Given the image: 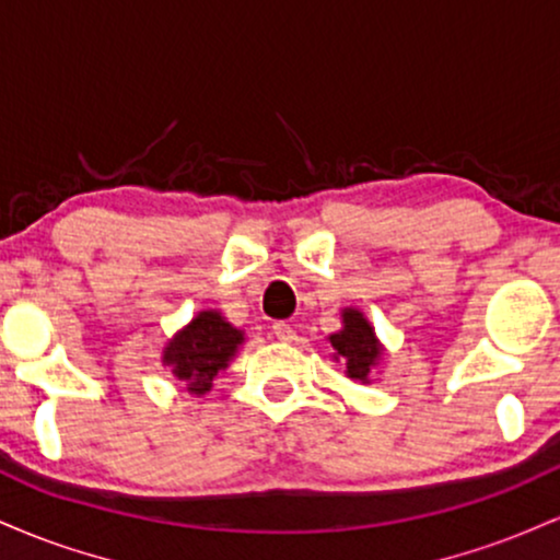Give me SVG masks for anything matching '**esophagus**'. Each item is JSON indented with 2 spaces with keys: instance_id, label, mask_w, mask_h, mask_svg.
<instances>
[{
  "instance_id": "obj_1",
  "label": "esophagus",
  "mask_w": 560,
  "mask_h": 560,
  "mask_svg": "<svg viewBox=\"0 0 560 560\" xmlns=\"http://www.w3.org/2000/svg\"><path fill=\"white\" fill-rule=\"evenodd\" d=\"M273 334L276 339H281V342H294V339H298V331H294L292 324H287V320H276Z\"/></svg>"
}]
</instances>
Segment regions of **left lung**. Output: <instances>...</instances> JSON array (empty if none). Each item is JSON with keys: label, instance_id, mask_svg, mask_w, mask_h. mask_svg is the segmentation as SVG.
<instances>
[{"label": "left lung", "instance_id": "obj_1", "mask_svg": "<svg viewBox=\"0 0 560 560\" xmlns=\"http://www.w3.org/2000/svg\"><path fill=\"white\" fill-rule=\"evenodd\" d=\"M334 347V361L345 363L347 378L369 384L371 369L382 361L384 347L376 339L374 326L363 316L358 307H345L342 311V329L329 334Z\"/></svg>", "mask_w": 560, "mask_h": 560}]
</instances>
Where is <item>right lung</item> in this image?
<instances>
[{
	"label": "right lung",
	"mask_w": 560,
	"mask_h": 560,
	"mask_svg": "<svg viewBox=\"0 0 560 560\" xmlns=\"http://www.w3.org/2000/svg\"><path fill=\"white\" fill-rule=\"evenodd\" d=\"M242 342L244 334L221 313L202 311L163 347V365H171L173 376L186 382V389L205 395L213 387L218 371L226 369Z\"/></svg>",
	"instance_id": "1"
}]
</instances>
